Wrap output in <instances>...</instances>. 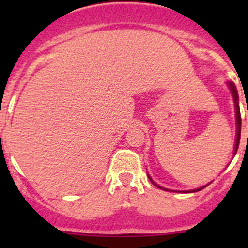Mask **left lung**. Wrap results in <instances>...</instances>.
<instances>
[{
	"label": "left lung",
	"mask_w": 248,
	"mask_h": 248,
	"mask_svg": "<svg viewBox=\"0 0 248 248\" xmlns=\"http://www.w3.org/2000/svg\"><path fill=\"white\" fill-rule=\"evenodd\" d=\"M228 86L229 89H231V92L232 94V99H234V104H235V116H236V140H235V147H234V155H236V151H237V147H239V142H240V136H241V115H240V107H239V96H237V91H236V87H235L234 82H228ZM247 115H248V111H247ZM150 181L152 182L154 185H156L158 188L161 189H166V191H169V189L167 188H163V187L158 186L157 184H155L154 181H152L151 177L149 176ZM207 186V185H206ZM206 186H202V187H199V188L197 189H192V191H185V193H187V192H189V193H192V192H197V191H201V189L204 188V187ZM177 192H181V191H177Z\"/></svg>",
	"instance_id": "obj_1"
}]
</instances>
